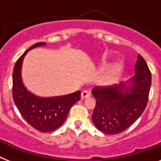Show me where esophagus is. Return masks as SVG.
<instances>
[{
  "label": "esophagus",
  "instance_id": "34e87169",
  "mask_svg": "<svg viewBox=\"0 0 161 161\" xmlns=\"http://www.w3.org/2000/svg\"><path fill=\"white\" fill-rule=\"evenodd\" d=\"M90 96V92L88 90H83L82 91V93H81V97L82 98H88Z\"/></svg>",
  "mask_w": 161,
  "mask_h": 161
}]
</instances>
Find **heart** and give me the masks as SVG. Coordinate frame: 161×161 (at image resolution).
Wrapping results in <instances>:
<instances>
[{"instance_id":"b5f03b06","label":"heart","mask_w":161,"mask_h":161,"mask_svg":"<svg viewBox=\"0 0 161 161\" xmlns=\"http://www.w3.org/2000/svg\"><path fill=\"white\" fill-rule=\"evenodd\" d=\"M122 69H123L122 64L119 63H115L114 65L110 68L109 73H109V75L111 76V77H116V76H118L120 73H121Z\"/></svg>"}]
</instances>
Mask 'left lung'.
Instances as JSON below:
<instances>
[{"label": "left lung", "instance_id": "left-lung-1", "mask_svg": "<svg viewBox=\"0 0 161 161\" xmlns=\"http://www.w3.org/2000/svg\"><path fill=\"white\" fill-rule=\"evenodd\" d=\"M131 88L125 83L95 87L92 90L96 105L92 120L96 128L108 135H116L130 127L142 114L149 100L151 73L143 57L138 54Z\"/></svg>", "mask_w": 161, "mask_h": 161}]
</instances>
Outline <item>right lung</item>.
Instances as JSON below:
<instances>
[{
	"label": "right lung",
	"mask_w": 161,
	"mask_h": 161,
	"mask_svg": "<svg viewBox=\"0 0 161 161\" xmlns=\"http://www.w3.org/2000/svg\"><path fill=\"white\" fill-rule=\"evenodd\" d=\"M45 42H37L27 49L16 62L12 73V97L24 119L31 127L43 133L53 132L61 127L71 107L81 98V92L68 95L41 98L31 93L24 87L21 77L22 61L27 52Z\"/></svg>",
	"instance_id": "add662e5"
}]
</instances>
